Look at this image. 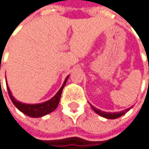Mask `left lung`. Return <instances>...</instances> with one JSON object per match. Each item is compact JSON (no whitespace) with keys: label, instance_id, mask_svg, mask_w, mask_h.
<instances>
[{"label":"left lung","instance_id":"obj_1","mask_svg":"<svg viewBox=\"0 0 149 149\" xmlns=\"http://www.w3.org/2000/svg\"><path fill=\"white\" fill-rule=\"evenodd\" d=\"M90 106L92 107V109L97 113V114H99L101 115L102 117H104L106 119H116V118H119V117H121L123 116L125 113H127L130 108H128V109L124 110V111H122V112H120V113H106V112H102L100 111L99 109H96V108L95 106H93L92 104H90Z\"/></svg>","mask_w":149,"mask_h":149}]
</instances>
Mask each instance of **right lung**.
I'll return each mask as SVG.
<instances>
[{
    "instance_id": "add662e5",
    "label": "right lung",
    "mask_w": 149,
    "mask_h": 149,
    "mask_svg": "<svg viewBox=\"0 0 149 149\" xmlns=\"http://www.w3.org/2000/svg\"><path fill=\"white\" fill-rule=\"evenodd\" d=\"M67 79H68V77L65 79V81H64L63 85L61 86L60 90L57 92V94L53 97L52 99H50L49 101H46L45 103L37 104H23V103L17 101L12 96L11 92H10V88H8V86H7V89H8V93H9V95L10 97L12 103L20 112H22L23 113H25L27 116L37 118V117H42L44 115H46L56 109L59 104L60 99H61L62 89H63L64 86L67 82Z\"/></svg>"
}]
</instances>
